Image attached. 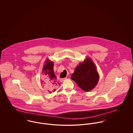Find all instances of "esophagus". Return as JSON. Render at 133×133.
I'll return each instance as SVG.
<instances>
[{"label":"esophagus","mask_w":133,"mask_h":133,"mask_svg":"<svg viewBox=\"0 0 133 133\" xmlns=\"http://www.w3.org/2000/svg\"><path fill=\"white\" fill-rule=\"evenodd\" d=\"M67 78H61V79H60V81L61 82H63L65 80H66Z\"/></svg>","instance_id":"34e87169"}]
</instances>
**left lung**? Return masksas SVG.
<instances>
[{"mask_svg":"<svg viewBox=\"0 0 133 133\" xmlns=\"http://www.w3.org/2000/svg\"><path fill=\"white\" fill-rule=\"evenodd\" d=\"M71 78L85 92H88L94 88L99 80L96 66L89 57L76 67Z\"/></svg>","mask_w":133,"mask_h":133,"instance_id":"1","label":"left lung"}]
</instances>
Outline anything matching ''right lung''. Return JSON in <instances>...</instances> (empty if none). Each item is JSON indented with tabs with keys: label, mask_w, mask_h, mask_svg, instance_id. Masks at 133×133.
Wrapping results in <instances>:
<instances>
[{
	"label": "right lung",
	"mask_w": 133,
	"mask_h": 133,
	"mask_svg": "<svg viewBox=\"0 0 133 133\" xmlns=\"http://www.w3.org/2000/svg\"><path fill=\"white\" fill-rule=\"evenodd\" d=\"M54 63L49 60H47L42 71V77L41 83L45 88L47 89L49 93L56 90V89L60 85L58 82L54 70Z\"/></svg>",
	"instance_id": "add662e5"
}]
</instances>
